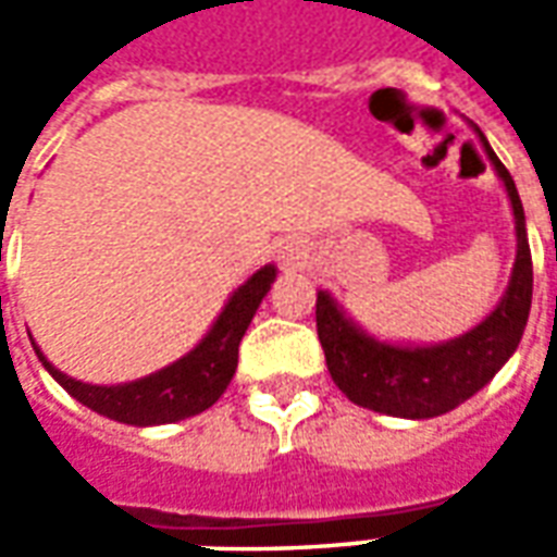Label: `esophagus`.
<instances>
[{
  "label": "esophagus",
  "instance_id": "obj_1",
  "mask_svg": "<svg viewBox=\"0 0 557 557\" xmlns=\"http://www.w3.org/2000/svg\"><path fill=\"white\" fill-rule=\"evenodd\" d=\"M280 259H283V265H298V262H301V253H298V250H292V247H286Z\"/></svg>",
  "mask_w": 557,
  "mask_h": 557
}]
</instances>
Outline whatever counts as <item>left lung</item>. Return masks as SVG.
Listing matches in <instances>:
<instances>
[{
    "mask_svg": "<svg viewBox=\"0 0 557 557\" xmlns=\"http://www.w3.org/2000/svg\"><path fill=\"white\" fill-rule=\"evenodd\" d=\"M478 137L513 206L516 262L507 292L478 327L435 346H394L370 337L361 325H355L339 310L327 292H319L315 331L325 349L327 373L355 406L391 418H438L444 411L456 409L459 403H466L468 397H474L510 361V355L522 339L528 310H531V289H534L525 211L507 166L495 158V151L480 131Z\"/></svg>",
    "mask_w": 557,
    "mask_h": 557,
    "instance_id": "8db88e82",
    "label": "left lung"
}]
</instances>
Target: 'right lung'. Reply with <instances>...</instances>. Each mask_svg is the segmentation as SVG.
Segmentation results:
<instances>
[{"label": "right lung", "mask_w": 557, "mask_h": 557, "mask_svg": "<svg viewBox=\"0 0 557 557\" xmlns=\"http://www.w3.org/2000/svg\"><path fill=\"white\" fill-rule=\"evenodd\" d=\"M277 277V268L265 265L256 271L244 286L232 292V298L211 325L202 343L194 351H187L170 367L158 373L125 382V385H86L71 379L62 370L44 358V351L35 346L38 361L47 367L59 385L65 387L71 397L98 411L103 418L131 423V426H154V423H175V420L194 418L199 411L211 409L223 391L230 387L235 367H238V346L247 325L253 322L259 304ZM32 339V337H29Z\"/></svg>", "instance_id": "1"}]
</instances>
